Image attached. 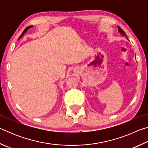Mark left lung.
<instances>
[{"label": "left lung", "mask_w": 148, "mask_h": 148, "mask_svg": "<svg viewBox=\"0 0 148 148\" xmlns=\"http://www.w3.org/2000/svg\"><path fill=\"white\" fill-rule=\"evenodd\" d=\"M117 27H118V32H119V33L121 34L122 36H124L127 37V35H126V34H125V32L123 31V30L121 28H120L119 27L117 26Z\"/></svg>", "instance_id": "8db88e82"}]
</instances>
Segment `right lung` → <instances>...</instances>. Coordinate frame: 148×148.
Returning <instances> with one entry per match:
<instances>
[{
	"mask_svg": "<svg viewBox=\"0 0 148 148\" xmlns=\"http://www.w3.org/2000/svg\"><path fill=\"white\" fill-rule=\"evenodd\" d=\"M31 27H32V25H30V26H29V27H27V28H26L25 29V30H24V31H23V32H22V34H21V36H19V39H20V38H21V37L23 36V35H24V34H25V32H27V31H28V30H29V29H31Z\"/></svg>",
	"mask_w": 148,
	"mask_h": 148,
	"instance_id": "add662e5",
	"label": "right lung"
}]
</instances>
